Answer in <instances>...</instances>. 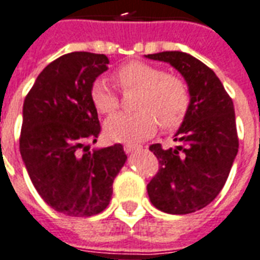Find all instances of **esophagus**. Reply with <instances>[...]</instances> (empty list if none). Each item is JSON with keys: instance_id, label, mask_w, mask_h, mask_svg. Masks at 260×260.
Returning a JSON list of instances; mask_svg holds the SVG:
<instances>
[{"instance_id": "esophagus-1", "label": "esophagus", "mask_w": 260, "mask_h": 260, "mask_svg": "<svg viewBox=\"0 0 260 260\" xmlns=\"http://www.w3.org/2000/svg\"><path fill=\"white\" fill-rule=\"evenodd\" d=\"M140 146L136 145V144H126V145L123 146V149H124V152L126 153H133V152L136 151V149H138Z\"/></svg>"}]
</instances>
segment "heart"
Masks as SVG:
<instances>
[{
  "label": "heart",
  "instance_id": "heart-1",
  "mask_svg": "<svg viewBox=\"0 0 260 260\" xmlns=\"http://www.w3.org/2000/svg\"><path fill=\"white\" fill-rule=\"evenodd\" d=\"M115 81L120 87L140 90L137 108L126 114L119 112L104 123L105 136L119 142L146 140L153 136L159 120L165 128H174L185 118L189 107V93L179 78L167 75L163 70L144 63L130 61L115 71ZM91 103L100 114L109 115L118 108L119 100L108 81L99 78L90 89Z\"/></svg>",
  "mask_w": 260,
  "mask_h": 260
}]
</instances>
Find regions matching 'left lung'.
<instances>
[{"instance_id":"8db88e82","label":"left lung","mask_w":260,"mask_h":260,"mask_svg":"<svg viewBox=\"0 0 260 260\" xmlns=\"http://www.w3.org/2000/svg\"><path fill=\"white\" fill-rule=\"evenodd\" d=\"M145 57L174 67L186 82L190 97L174 136L181 145L149 146L160 166L146 186L148 196L160 211L190 214L219 194L239 152L233 101L215 72L190 54L177 50Z\"/></svg>"}]
</instances>
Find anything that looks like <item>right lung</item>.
<instances>
[{
    "instance_id": "add662e5",
    "label": "right lung",
    "mask_w": 260,
    "mask_h": 260,
    "mask_svg": "<svg viewBox=\"0 0 260 260\" xmlns=\"http://www.w3.org/2000/svg\"><path fill=\"white\" fill-rule=\"evenodd\" d=\"M108 64L105 54H64L42 70L23 104L21 159L40 196L64 215L104 211L127 160L120 144L87 145L101 132L91 85Z\"/></svg>"
}]
</instances>
